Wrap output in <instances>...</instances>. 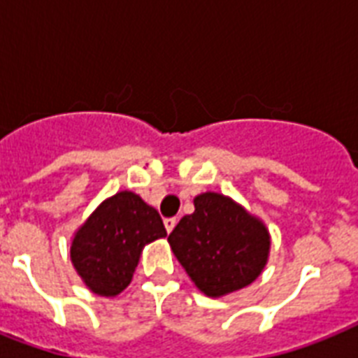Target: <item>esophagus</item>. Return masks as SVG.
I'll use <instances>...</instances> for the list:
<instances>
[{"instance_id":"obj_1","label":"esophagus","mask_w":358,"mask_h":358,"mask_svg":"<svg viewBox=\"0 0 358 358\" xmlns=\"http://www.w3.org/2000/svg\"><path fill=\"white\" fill-rule=\"evenodd\" d=\"M163 223H165V229H167V232L171 234L174 227H176V217H167Z\"/></svg>"}]
</instances>
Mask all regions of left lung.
Listing matches in <instances>:
<instances>
[{
	"label": "left lung",
	"instance_id": "left-lung-1",
	"mask_svg": "<svg viewBox=\"0 0 358 358\" xmlns=\"http://www.w3.org/2000/svg\"><path fill=\"white\" fill-rule=\"evenodd\" d=\"M195 212L169 234V245L195 286L208 297H223L260 277L269 256V232L230 196L201 193Z\"/></svg>",
	"mask_w": 358,
	"mask_h": 358
}]
</instances>
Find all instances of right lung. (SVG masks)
I'll return each mask as SVG.
<instances>
[{"instance_id":"right-lung-1","label":"right lung","mask_w":358,"mask_h":358,"mask_svg":"<svg viewBox=\"0 0 358 358\" xmlns=\"http://www.w3.org/2000/svg\"><path fill=\"white\" fill-rule=\"evenodd\" d=\"M165 236L157 210L131 191H119L78 229L70 260L92 294L115 297L131 282L143 247Z\"/></svg>"}]
</instances>
